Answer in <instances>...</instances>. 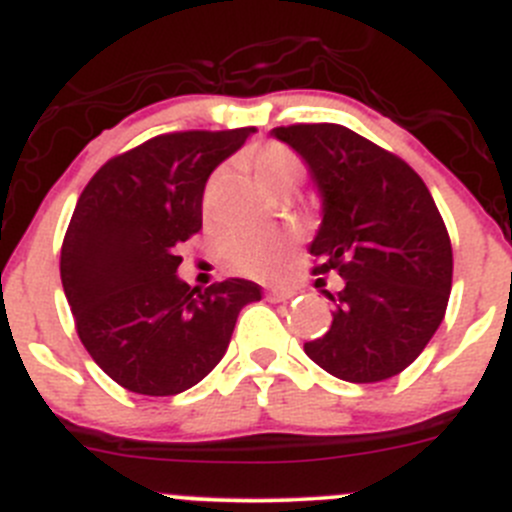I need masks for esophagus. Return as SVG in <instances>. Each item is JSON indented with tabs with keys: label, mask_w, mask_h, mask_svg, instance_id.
Masks as SVG:
<instances>
[{
	"label": "esophagus",
	"mask_w": 512,
	"mask_h": 512,
	"mask_svg": "<svg viewBox=\"0 0 512 512\" xmlns=\"http://www.w3.org/2000/svg\"><path fill=\"white\" fill-rule=\"evenodd\" d=\"M292 295H295L292 290H277V287L267 290V300H270V302H285V300H290Z\"/></svg>",
	"instance_id": "34e87169"
}]
</instances>
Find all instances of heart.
Returning a JSON list of instances; mask_svg holds the SVG:
<instances>
[{
  "mask_svg": "<svg viewBox=\"0 0 512 512\" xmlns=\"http://www.w3.org/2000/svg\"><path fill=\"white\" fill-rule=\"evenodd\" d=\"M252 165H255V172L262 185L270 192H275V195L292 190L302 180L300 157L285 145H265L260 150H255L252 152ZM225 175V170H217L207 180L205 197H202L205 210H212V205H215L217 192H220L222 182H225ZM290 250L292 242L287 235H282V232L257 230L237 232V235L227 237L225 247H222V255H225L227 265L235 272H242V275L275 277L287 267Z\"/></svg>",
  "mask_w": 512,
  "mask_h": 512,
  "instance_id": "b5f03b06",
  "label": "heart"
}]
</instances>
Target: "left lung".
Here are the masks:
<instances>
[{
	"label": "left lung",
	"instance_id": "1",
	"mask_svg": "<svg viewBox=\"0 0 512 512\" xmlns=\"http://www.w3.org/2000/svg\"><path fill=\"white\" fill-rule=\"evenodd\" d=\"M305 160L322 197L310 255L345 280L332 325L305 342L312 362L347 382H380L413 365L440 327L453 247L418 172L342 124L275 127Z\"/></svg>",
	"mask_w": 512,
	"mask_h": 512
}]
</instances>
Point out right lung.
I'll return each mask as SVG.
<instances>
[{"label": "right lung", "instance_id": "add662e5", "mask_svg": "<svg viewBox=\"0 0 512 512\" xmlns=\"http://www.w3.org/2000/svg\"><path fill=\"white\" fill-rule=\"evenodd\" d=\"M252 132L152 137L99 167L79 195L59 260L64 295L92 360L130 393L197 385L227 352L242 307L262 297L240 277L205 290L177 277L212 170Z\"/></svg>", "mask_w": 512, "mask_h": 512}]
</instances>
